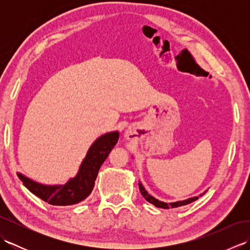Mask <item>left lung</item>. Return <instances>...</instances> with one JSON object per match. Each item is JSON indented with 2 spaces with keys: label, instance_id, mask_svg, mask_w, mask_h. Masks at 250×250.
Masks as SVG:
<instances>
[{
  "label": "left lung",
  "instance_id": "obj_1",
  "mask_svg": "<svg viewBox=\"0 0 250 250\" xmlns=\"http://www.w3.org/2000/svg\"><path fill=\"white\" fill-rule=\"evenodd\" d=\"M139 187H140L141 193H142L143 196H144L145 200H146L147 202H149V203L155 205L156 207H159V208H166V209H167V208H171V207H172V208H175V207H179V206H183V205H187V204H189V203H192V202H194L195 200L199 199V196H193V198H190V199L184 200V201L173 202V203H166V202L159 201V200H157L156 198H153L152 195H150L149 193H148L147 191L145 190L144 186H143L140 182H139ZM206 191H207V190H206ZM206 191H205V192H206ZM205 192H204V193H205ZM204 193L200 194V196H202Z\"/></svg>",
  "mask_w": 250,
  "mask_h": 250
}]
</instances>
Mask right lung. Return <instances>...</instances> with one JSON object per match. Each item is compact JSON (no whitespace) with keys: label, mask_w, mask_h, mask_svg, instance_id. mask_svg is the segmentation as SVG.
Masks as SVG:
<instances>
[{"label":"right lung","mask_w":250,"mask_h":250,"mask_svg":"<svg viewBox=\"0 0 250 250\" xmlns=\"http://www.w3.org/2000/svg\"><path fill=\"white\" fill-rule=\"evenodd\" d=\"M118 139V131L108 132L98 137L90 146L76 176L64 185H43L21 173H17V175L32 193L47 203L57 206L77 204L91 193L99 169L117 144Z\"/></svg>","instance_id":"right-lung-1"}]
</instances>
